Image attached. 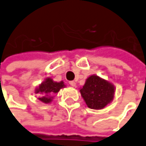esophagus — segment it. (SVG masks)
I'll list each match as a JSON object with an SVG mask.
<instances>
[{
    "label": "esophagus",
    "mask_w": 146,
    "mask_h": 146,
    "mask_svg": "<svg viewBox=\"0 0 146 146\" xmlns=\"http://www.w3.org/2000/svg\"><path fill=\"white\" fill-rule=\"evenodd\" d=\"M69 84L71 85V87H75L76 84H75V81H70V82H69Z\"/></svg>",
    "instance_id": "34e87169"
}]
</instances>
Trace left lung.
<instances>
[{"mask_svg": "<svg viewBox=\"0 0 146 146\" xmlns=\"http://www.w3.org/2000/svg\"><path fill=\"white\" fill-rule=\"evenodd\" d=\"M115 88L112 84L97 75L88 77L83 88L80 89L86 104L92 109L104 108L112 100Z\"/></svg>", "mask_w": 146, "mask_h": 146, "instance_id": "obj_1", "label": "left lung"}]
</instances>
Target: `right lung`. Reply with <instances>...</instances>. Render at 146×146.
Wrapping results in <instances>:
<instances>
[{
    "label": "right lung",
    "instance_id": "add662e5",
    "mask_svg": "<svg viewBox=\"0 0 146 146\" xmlns=\"http://www.w3.org/2000/svg\"><path fill=\"white\" fill-rule=\"evenodd\" d=\"M64 87L65 85L62 81L57 83V82H54L50 78H47L39 85L38 88L35 91V93H38L40 96V97L38 98L39 100L48 104L51 101L53 95L58 93L59 90Z\"/></svg>",
    "mask_w": 146,
    "mask_h": 146
}]
</instances>
